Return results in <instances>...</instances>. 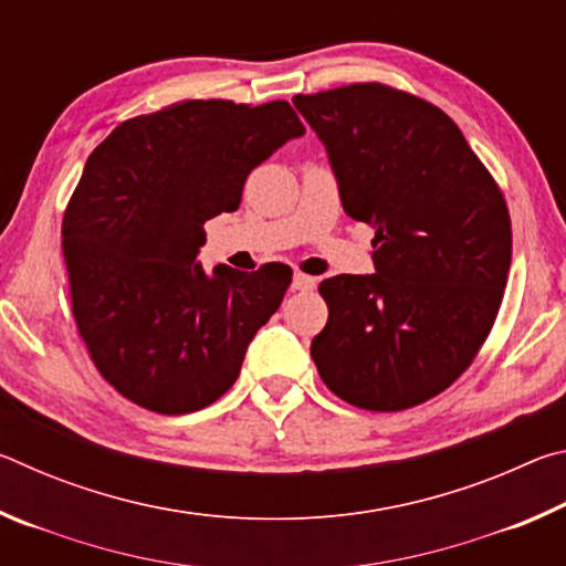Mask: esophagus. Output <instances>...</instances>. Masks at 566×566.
<instances>
[{
    "label": "esophagus",
    "instance_id": "1",
    "mask_svg": "<svg viewBox=\"0 0 566 566\" xmlns=\"http://www.w3.org/2000/svg\"><path fill=\"white\" fill-rule=\"evenodd\" d=\"M314 284H317V280H314V276H310V274H304V272H294V276H292V290L294 292H310V290H314Z\"/></svg>",
    "mask_w": 566,
    "mask_h": 566
}]
</instances>
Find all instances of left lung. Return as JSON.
<instances>
[{"label":"left lung","instance_id":"left-lung-1","mask_svg":"<svg viewBox=\"0 0 566 566\" xmlns=\"http://www.w3.org/2000/svg\"><path fill=\"white\" fill-rule=\"evenodd\" d=\"M329 155L342 207L375 227V274L319 284L312 359L334 395L401 411L444 391L490 337L512 264L500 187L447 114L379 82L292 99Z\"/></svg>","mask_w":566,"mask_h":566}]
</instances>
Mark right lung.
<instances>
[{"label": "right lung", "mask_w": 566, "mask_h": 566, "mask_svg": "<svg viewBox=\"0 0 566 566\" xmlns=\"http://www.w3.org/2000/svg\"><path fill=\"white\" fill-rule=\"evenodd\" d=\"M304 124L290 102L187 99L122 122L84 165L62 249L72 314L99 375L134 405L189 415L234 385L292 270L197 262L205 222Z\"/></svg>", "instance_id": "1"}]
</instances>
